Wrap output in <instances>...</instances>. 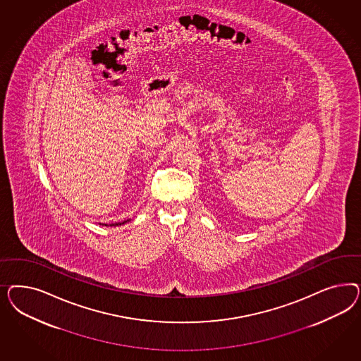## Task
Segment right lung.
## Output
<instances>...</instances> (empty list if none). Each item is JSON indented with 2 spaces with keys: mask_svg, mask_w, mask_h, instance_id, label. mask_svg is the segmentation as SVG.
<instances>
[{
  "mask_svg": "<svg viewBox=\"0 0 361 361\" xmlns=\"http://www.w3.org/2000/svg\"><path fill=\"white\" fill-rule=\"evenodd\" d=\"M121 224H124V222H121ZM121 224H115V225H116V226H118V225H121Z\"/></svg>",
  "mask_w": 361,
  "mask_h": 361,
  "instance_id": "obj_1",
  "label": "right lung"
}]
</instances>
